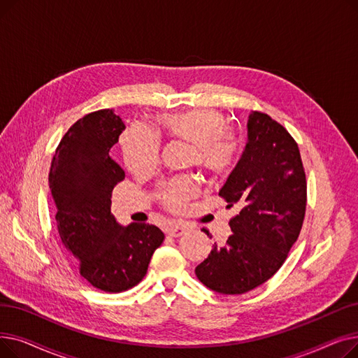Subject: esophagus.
Wrapping results in <instances>:
<instances>
[{
	"instance_id": "obj_1",
	"label": "esophagus",
	"mask_w": 358,
	"mask_h": 358,
	"mask_svg": "<svg viewBox=\"0 0 358 358\" xmlns=\"http://www.w3.org/2000/svg\"><path fill=\"white\" fill-rule=\"evenodd\" d=\"M166 234H168L169 236H173V238H178V236H181V235L185 234V228L182 227V224H180V223H171V224H169V227L166 228Z\"/></svg>"
}]
</instances>
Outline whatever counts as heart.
Listing matches in <instances>:
<instances>
[{
    "mask_svg": "<svg viewBox=\"0 0 358 358\" xmlns=\"http://www.w3.org/2000/svg\"><path fill=\"white\" fill-rule=\"evenodd\" d=\"M229 117L213 108H194L174 115L164 113L155 117L159 134L190 143L189 164L197 165L213 178L229 176L241 155L242 139L229 130ZM120 146L126 166L134 174H146L157 165L159 143L149 129L127 127L120 138ZM196 192L194 180L182 176L164 182L158 194L169 209L178 210L194 197Z\"/></svg>",
    "mask_w": 358,
    "mask_h": 358,
    "instance_id": "heart-1",
    "label": "heart"
}]
</instances>
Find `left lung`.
<instances>
[{"label":"left lung","mask_w":358,"mask_h":358,"mask_svg":"<svg viewBox=\"0 0 358 358\" xmlns=\"http://www.w3.org/2000/svg\"><path fill=\"white\" fill-rule=\"evenodd\" d=\"M219 194L236 204L232 235L196 267L222 294L247 293L275 274L296 242L306 210V176L297 143L268 115L252 111L248 143ZM209 235L208 231H204Z\"/></svg>","instance_id":"8db88e82"}]
</instances>
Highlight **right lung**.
<instances>
[{
	"label": "right lung",
	"instance_id": "add662e5",
	"mask_svg": "<svg viewBox=\"0 0 358 358\" xmlns=\"http://www.w3.org/2000/svg\"><path fill=\"white\" fill-rule=\"evenodd\" d=\"M124 123L107 108L75 122L53 155L49 187L56 208V228L80 274L103 292L136 286L164 241L155 224H120L111 213V192L124 180L123 168L110 157Z\"/></svg>",
	"mask_w": 358,
	"mask_h": 358
}]
</instances>
